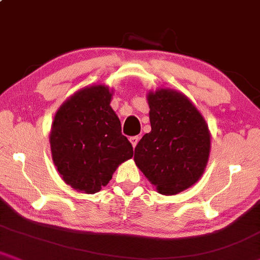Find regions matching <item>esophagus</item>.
Listing matches in <instances>:
<instances>
[{
    "label": "esophagus",
    "mask_w": 260,
    "mask_h": 260,
    "mask_svg": "<svg viewBox=\"0 0 260 260\" xmlns=\"http://www.w3.org/2000/svg\"><path fill=\"white\" fill-rule=\"evenodd\" d=\"M139 139H140V138L138 137V136H136V137H131V138H129V141H131V144H132L133 147L137 146V144H138V141H139Z\"/></svg>",
    "instance_id": "esophagus-1"
}]
</instances>
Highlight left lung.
Instances as JSON below:
<instances>
[{"label":"left lung","instance_id":"left-lung-1","mask_svg":"<svg viewBox=\"0 0 260 260\" xmlns=\"http://www.w3.org/2000/svg\"><path fill=\"white\" fill-rule=\"evenodd\" d=\"M151 132L136 146L134 162L164 196H174L202 177L209 160L210 131L185 94L158 88L149 92Z\"/></svg>","mask_w":260,"mask_h":260}]
</instances>
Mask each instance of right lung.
<instances>
[{"label":"right lung","mask_w":260,"mask_h":260,"mask_svg":"<svg viewBox=\"0 0 260 260\" xmlns=\"http://www.w3.org/2000/svg\"><path fill=\"white\" fill-rule=\"evenodd\" d=\"M106 85L81 88L58 108L50 132L51 156L62 180L78 192L93 194L107 186L117 167L133 157L121 133Z\"/></svg>","instance_id":"right-lung-1"}]
</instances>
